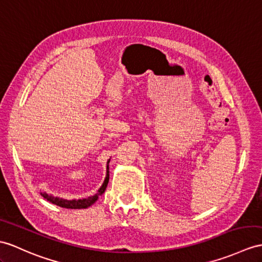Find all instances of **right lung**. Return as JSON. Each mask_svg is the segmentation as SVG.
Here are the masks:
<instances>
[{
	"mask_svg": "<svg viewBox=\"0 0 262 262\" xmlns=\"http://www.w3.org/2000/svg\"><path fill=\"white\" fill-rule=\"evenodd\" d=\"M109 162L110 160L107 161L106 164V177L104 179L103 184H102L101 188L98 190L97 194L91 195L86 198V199H79V200H67V199H62V198H57V196H53L51 194H48L47 192H41V195L44 198V199H47L48 201L54 203V205L62 207V208H67V209H85L89 208L90 206H92L93 203L99 199V196L104 192L106 186H107V182H109Z\"/></svg>",
	"mask_w": 262,
	"mask_h": 262,
	"instance_id": "1",
	"label": "right lung"
}]
</instances>
